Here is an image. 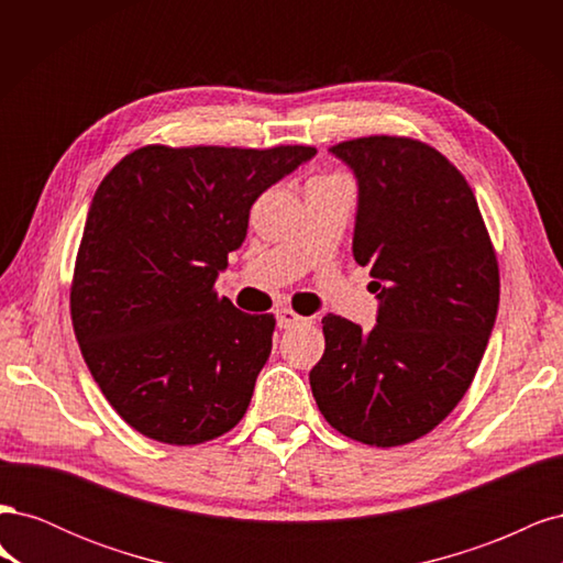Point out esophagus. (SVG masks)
Listing matches in <instances>:
<instances>
[{"mask_svg": "<svg viewBox=\"0 0 563 563\" xmlns=\"http://www.w3.org/2000/svg\"><path fill=\"white\" fill-rule=\"evenodd\" d=\"M302 321H308V319L300 317V314L294 312L291 308H282V310L277 312L279 329H291V327H298V323H302Z\"/></svg>", "mask_w": 563, "mask_h": 563, "instance_id": "esophagus-1", "label": "esophagus"}]
</instances>
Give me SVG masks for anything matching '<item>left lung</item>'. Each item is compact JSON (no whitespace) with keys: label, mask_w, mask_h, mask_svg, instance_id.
<instances>
[{"label":"left lung","mask_w":563,"mask_h":563,"mask_svg":"<svg viewBox=\"0 0 563 563\" xmlns=\"http://www.w3.org/2000/svg\"><path fill=\"white\" fill-rule=\"evenodd\" d=\"M360 183L352 253L378 291L362 331L327 314L310 371L333 430L391 449L432 432L465 397L500 302V272L470 183L432 145L364 135L331 147Z\"/></svg>","instance_id":"1"}]
</instances>
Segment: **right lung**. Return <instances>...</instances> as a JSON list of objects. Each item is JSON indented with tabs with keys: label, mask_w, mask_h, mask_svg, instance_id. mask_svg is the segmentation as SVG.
Wrapping results in <instances>:
<instances>
[{
	"label": "right lung",
	"mask_w": 563,
	"mask_h": 563,
	"mask_svg": "<svg viewBox=\"0 0 563 563\" xmlns=\"http://www.w3.org/2000/svg\"><path fill=\"white\" fill-rule=\"evenodd\" d=\"M314 155L145 145L98 185L70 314L93 380L135 432L195 446L244 418L277 321L236 310L216 277L244 242L253 201Z\"/></svg>",
	"instance_id": "add662e5"
}]
</instances>
